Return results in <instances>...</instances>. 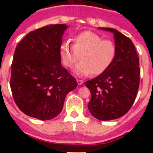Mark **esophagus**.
<instances>
[{
    "label": "esophagus",
    "instance_id": "esophagus-1",
    "mask_svg": "<svg viewBox=\"0 0 153 153\" xmlns=\"http://www.w3.org/2000/svg\"><path fill=\"white\" fill-rule=\"evenodd\" d=\"M76 82H77L78 85H82L83 83V81L81 79H76Z\"/></svg>",
    "mask_w": 153,
    "mask_h": 153
}]
</instances>
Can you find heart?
Segmentation results:
<instances>
[{
	"mask_svg": "<svg viewBox=\"0 0 153 153\" xmlns=\"http://www.w3.org/2000/svg\"><path fill=\"white\" fill-rule=\"evenodd\" d=\"M74 45L68 41L63 42L60 47L61 62L67 68H72L78 76H84L91 74L100 75L113 63L117 49L112 41L104 40L100 36L91 31H84L73 38Z\"/></svg>",
	"mask_w": 153,
	"mask_h": 153,
	"instance_id": "obj_1",
	"label": "heart"
}]
</instances>
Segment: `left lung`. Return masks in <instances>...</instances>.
I'll list each match as a JSON object with an SVG mask.
<instances>
[{"mask_svg": "<svg viewBox=\"0 0 153 153\" xmlns=\"http://www.w3.org/2000/svg\"><path fill=\"white\" fill-rule=\"evenodd\" d=\"M113 33L117 49L111 66L85 85L91 93L88 109L93 117L106 121L118 119L129 111L140 86V59L132 40L109 27H99Z\"/></svg>", "mask_w": 153, "mask_h": 153, "instance_id": "obj_1", "label": "left lung"}]
</instances>
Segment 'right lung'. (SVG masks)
I'll return each instance as SVG.
<instances>
[{
  "label": "right lung",
  "mask_w": 153,
  "mask_h": 153,
  "mask_svg": "<svg viewBox=\"0 0 153 153\" xmlns=\"http://www.w3.org/2000/svg\"><path fill=\"white\" fill-rule=\"evenodd\" d=\"M67 25L50 24L26 35L16 47L11 65L10 88L24 114L49 120L60 114L65 97L77 86L62 67L60 47Z\"/></svg>",
  "instance_id": "right-lung-1"
}]
</instances>
